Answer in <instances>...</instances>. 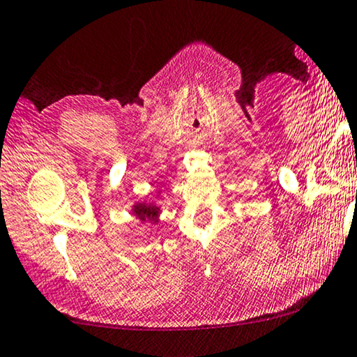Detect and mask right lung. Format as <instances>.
I'll return each instance as SVG.
<instances>
[{"instance_id": "right-lung-1", "label": "right lung", "mask_w": 357, "mask_h": 357, "mask_svg": "<svg viewBox=\"0 0 357 357\" xmlns=\"http://www.w3.org/2000/svg\"><path fill=\"white\" fill-rule=\"evenodd\" d=\"M132 213L135 214L140 220H149V222H153V224H156L158 215H159V213H161V208H159L158 204L146 203V201H144V203L133 204Z\"/></svg>"}]
</instances>
